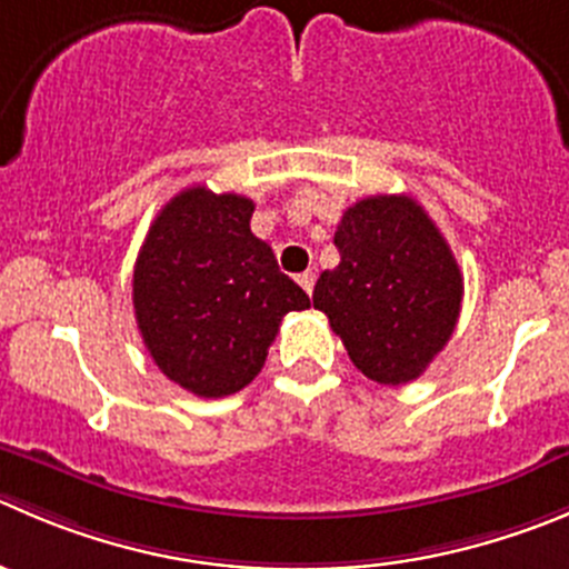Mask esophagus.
Returning a JSON list of instances; mask_svg holds the SVG:
<instances>
[{
	"mask_svg": "<svg viewBox=\"0 0 569 569\" xmlns=\"http://www.w3.org/2000/svg\"><path fill=\"white\" fill-rule=\"evenodd\" d=\"M299 284L307 290V293H312V288H316V273H312V270L299 273Z\"/></svg>",
	"mask_w": 569,
	"mask_h": 569,
	"instance_id": "obj_1",
	"label": "esophagus"
}]
</instances>
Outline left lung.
<instances>
[{
    "label": "left lung",
    "instance_id": "left-lung-1",
    "mask_svg": "<svg viewBox=\"0 0 569 569\" xmlns=\"http://www.w3.org/2000/svg\"><path fill=\"white\" fill-rule=\"evenodd\" d=\"M335 246L340 264L316 281V310L369 380H416L461 316L463 276L447 240L413 198L371 194L346 209Z\"/></svg>",
    "mask_w": 569,
    "mask_h": 569
}]
</instances>
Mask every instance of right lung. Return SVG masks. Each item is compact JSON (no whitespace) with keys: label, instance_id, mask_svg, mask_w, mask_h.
Instances as JSON below:
<instances>
[{"label":"right lung","instance_id":"right-lung-1","mask_svg":"<svg viewBox=\"0 0 569 569\" xmlns=\"http://www.w3.org/2000/svg\"><path fill=\"white\" fill-rule=\"evenodd\" d=\"M253 200L189 187L156 214L133 268V312L167 380L203 399L262 371L281 318L310 296L251 231Z\"/></svg>","mask_w":569,"mask_h":569}]
</instances>
